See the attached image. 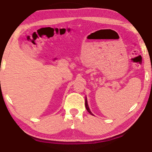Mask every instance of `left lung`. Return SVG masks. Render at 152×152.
Wrapping results in <instances>:
<instances>
[{"label":"left lung","instance_id":"8db88e82","mask_svg":"<svg viewBox=\"0 0 152 152\" xmlns=\"http://www.w3.org/2000/svg\"><path fill=\"white\" fill-rule=\"evenodd\" d=\"M86 109H87V111H88V112L90 113V114L93 115V114H92V112H91V111H90V108H89V107H88V104L87 101H86Z\"/></svg>","mask_w":152,"mask_h":152}]
</instances>
